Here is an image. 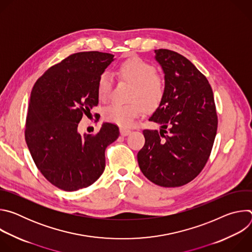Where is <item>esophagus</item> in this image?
Returning <instances> with one entry per match:
<instances>
[{
	"instance_id": "1",
	"label": "esophagus",
	"mask_w": 252,
	"mask_h": 252,
	"mask_svg": "<svg viewBox=\"0 0 252 252\" xmlns=\"http://www.w3.org/2000/svg\"><path fill=\"white\" fill-rule=\"evenodd\" d=\"M120 131H121V134H122L123 136H126V135H127V134L130 133V129L126 128V127H121V128H120Z\"/></svg>"
}]
</instances>
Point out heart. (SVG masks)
I'll return each mask as SVG.
<instances>
[{"instance_id":"heart-1","label":"heart","mask_w":252,"mask_h":252,"mask_svg":"<svg viewBox=\"0 0 252 252\" xmlns=\"http://www.w3.org/2000/svg\"><path fill=\"white\" fill-rule=\"evenodd\" d=\"M157 74L156 67L139 58H129L120 63L118 75L132 85L127 104L112 103L103 111L105 121L122 126H129L143 112L154 111L164 96V83ZM113 79L110 73L103 71L97 79L96 91L100 99H106L112 89ZM143 105L141 106V104Z\"/></svg>"}]
</instances>
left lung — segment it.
Here are the masks:
<instances>
[{"label":"left lung","instance_id":"obj_1","mask_svg":"<svg viewBox=\"0 0 252 252\" xmlns=\"http://www.w3.org/2000/svg\"><path fill=\"white\" fill-rule=\"evenodd\" d=\"M164 74V96L149 121L159 130L145 129L137 154L141 172L163 188L182 187L204 167L218 130L213 93L207 79L184 56L155 50Z\"/></svg>","mask_w":252,"mask_h":252}]
</instances>
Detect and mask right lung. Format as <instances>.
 <instances>
[{
	"label": "right lung",
	"mask_w": 252,
	"mask_h": 252,
	"mask_svg": "<svg viewBox=\"0 0 252 252\" xmlns=\"http://www.w3.org/2000/svg\"><path fill=\"white\" fill-rule=\"evenodd\" d=\"M100 52L68 56L51 66L31 93L25 137L41 173L55 187L75 191L92 186L105 166L104 151L120 135L103 123L95 134H81L79 123L98 103L97 79L115 59Z\"/></svg>",
	"instance_id": "1"
}]
</instances>
